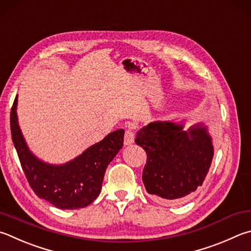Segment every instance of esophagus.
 <instances>
[{
  "instance_id": "34e87169",
  "label": "esophagus",
  "mask_w": 251,
  "mask_h": 251,
  "mask_svg": "<svg viewBox=\"0 0 251 251\" xmlns=\"http://www.w3.org/2000/svg\"><path fill=\"white\" fill-rule=\"evenodd\" d=\"M135 143V134L131 129L126 130L125 133V137H124V145L125 146H129L133 145Z\"/></svg>"
}]
</instances>
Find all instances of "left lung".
<instances>
[{"label": "left lung", "instance_id": "8db88e82", "mask_svg": "<svg viewBox=\"0 0 251 251\" xmlns=\"http://www.w3.org/2000/svg\"><path fill=\"white\" fill-rule=\"evenodd\" d=\"M135 143L147 153L143 171L146 191L163 204L192 198L214 156L212 136L203 123L184 129V121L152 122L137 131Z\"/></svg>", "mask_w": 251, "mask_h": 251}]
</instances>
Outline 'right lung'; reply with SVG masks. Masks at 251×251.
I'll return each instance as SVG.
<instances>
[{"label": "right lung", "instance_id": "1", "mask_svg": "<svg viewBox=\"0 0 251 251\" xmlns=\"http://www.w3.org/2000/svg\"><path fill=\"white\" fill-rule=\"evenodd\" d=\"M13 144L21 165L38 198L61 209H76L92 203L101 193L106 168L123 147L124 129H117L62 165H52L30 151L17 118V95L11 111Z\"/></svg>", "mask_w": 251, "mask_h": 251}]
</instances>
